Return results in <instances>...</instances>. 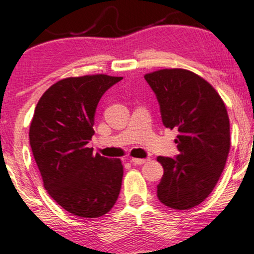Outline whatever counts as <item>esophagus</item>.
<instances>
[{
    "label": "esophagus",
    "mask_w": 254,
    "mask_h": 254,
    "mask_svg": "<svg viewBox=\"0 0 254 254\" xmlns=\"http://www.w3.org/2000/svg\"><path fill=\"white\" fill-rule=\"evenodd\" d=\"M130 161L132 164H144L149 161V158H144V160L143 158H131Z\"/></svg>",
    "instance_id": "esophagus-1"
}]
</instances>
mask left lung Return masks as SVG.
<instances>
[{
    "label": "left lung",
    "mask_w": 254,
    "mask_h": 254,
    "mask_svg": "<svg viewBox=\"0 0 254 254\" xmlns=\"http://www.w3.org/2000/svg\"><path fill=\"white\" fill-rule=\"evenodd\" d=\"M156 94L163 125L179 131L175 158L158 156L164 169L157 197L173 209H190L212 193L230 152V119L214 87L182 68L144 75Z\"/></svg>",
    "instance_id": "obj_1"
}]
</instances>
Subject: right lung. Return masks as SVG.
<instances>
[{"label": "right lung", "instance_id": "obj_1", "mask_svg": "<svg viewBox=\"0 0 254 254\" xmlns=\"http://www.w3.org/2000/svg\"><path fill=\"white\" fill-rule=\"evenodd\" d=\"M122 79L96 74L59 80L40 98L30 123V148L45 189L80 218L106 214L121 191V160L93 155L87 143L100 98Z\"/></svg>", "mask_w": 254, "mask_h": 254}]
</instances>
